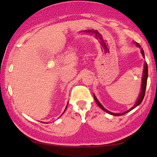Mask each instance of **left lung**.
I'll return each instance as SVG.
<instances>
[{
	"label": "left lung",
	"mask_w": 157,
	"mask_h": 157,
	"mask_svg": "<svg viewBox=\"0 0 157 157\" xmlns=\"http://www.w3.org/2000/svg\"><path fill=\"white\" fill-rule=\"evenodd\" d=\"M136 46L139 47V48H141V46L139 45L138 43H136ZM141 52L142 53L143 56H144V52L143 49L141 48ZM147 77H148V66H147V63H146L145 65H144V74H143V77H142V84H141V94L140 95H139V97L138 98V100H137V101L136 102V104L134 106L132 107V108H131L129 110H128L127 111H126V112H124L123 113H112V112H110V111H109L108 110H106V109H104V107L101 104H100L99 101L97 100V98H96L95 96H94V100H95V101L96 102V104H98V106L100 107L101 109H102V110H104V111H106V112L110 113L111 115H114V116H121V115H123L124 113H126L128 111H132V109H134V108H136V107L139 105L142 101L143 99H144V95H145V91H146V88H147Z\"/></svg>",
	"instance_id": "1"
}]
</instances>
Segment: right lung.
I'll return each instance as SVG.
<instances>
[{
  "label": "right lung",
  "instance_id": "1",
  "mask_svg": "<svg viewBox=\"0 0 157 157\" xmlns=\"http://www.w3.org/2000/svg\"><path fill=\"white\" fill-rule=\"evenodd\" d=\"M66 108H67V106H66ZM66 109H65V111L66 110ZM65 111H63V113H64V112H65Z\"/></svg>",
  "mask_w": 157,
  "mask_h": 157
}]
</instances>
